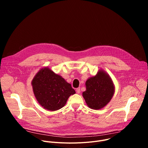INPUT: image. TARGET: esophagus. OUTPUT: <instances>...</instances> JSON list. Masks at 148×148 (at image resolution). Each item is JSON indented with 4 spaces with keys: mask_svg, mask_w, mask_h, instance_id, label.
Returning a JSON list of instances; mask_svg holds the SVG:
<instances>
[{
    "mask_svg": "<svg viewBox=\"0 0 148 148\" xmlns=\"http://www.w3.org/2000/svg\"><path fill=\"white\" fill-rule=\"evenodd\" d=\"M76 92L77 94H79L80 93V88H78L76 89Z\"/></svg>",
    "mask_w": 148,
    "mask_h": 148,
    "instance_id": "esophagus-1",
    "label": "esophagus"
}]
</instances>
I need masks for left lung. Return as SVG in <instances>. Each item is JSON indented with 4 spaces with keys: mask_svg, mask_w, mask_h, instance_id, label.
I'll return each instance as SVG.
<instances>
[{
    "mask_svg": "<svg viewBox=\"0 0 148 148\" xmlns=\"http://www.w3.org/2000/svg\"><path fill=\"white\" fill-rule=\"evenodd\" d=\"M86 90L82 92L87 106L92 110H100L110 102L115 93V86L111 77L99 70L97 74L86 82Z\"/></svg>",
    "mask_w": 148,
    "mask_h": 148,
    "instance_id": "8db88e82",
    "label": "left lung"
}]
</instances>
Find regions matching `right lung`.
Returning a JSON list of instances; mask_svg holds the SVG:
<instances>
[{"mask_svg": "<svg viewBox=\"0 0 148 148\" xmlns=\"http://www.w3.org/2000/svg\"><path fill=\"white\" fill-rule=\"evenodd\" d=\"M32 86L38 103L51 111L62 108L70 96L75 94L70 84L48 67L41 69L36 73Z\"/></svg>", "mask_w": 148, "mask_h": 148, "instance_id": "add662e5", "label": "right lung"}]
</instances>
